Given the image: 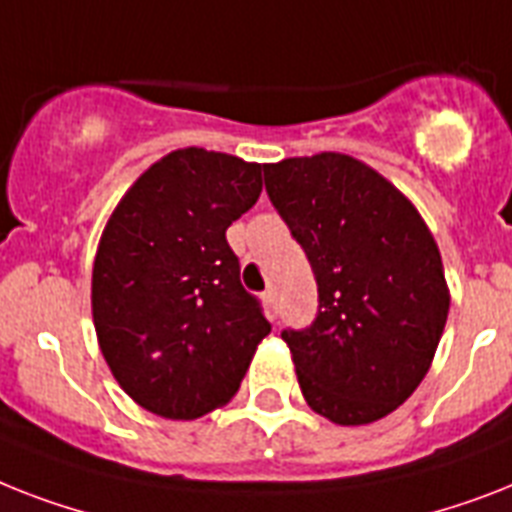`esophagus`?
Masks as SVG:
<instances>
[{"label": "esophagus", "instance_id": "34e87169", "mask_svg": "<svg viewBox=\"0 0 512 512\" xmlns=\"http://www.w3.org/2000/svg\"><path fill=\"white\" fill-rule=\"evenodd\" d=\"M263 302L268 305L270 315H273V318H278V297H276V292H273V289H268V292L263 294Z\"/></svg>", "mask_w": 512, "mask_h": 512}]
</instances>
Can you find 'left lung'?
<instances>
[{
  "label": "left lung",
  "instance_id": "left-lung-1",
  "mask_svg": "<svg viewBox=\"0 0 512 512\" xmlns=\"http://www.w3.org/2000/svg\"><path fill=\"white\" fill-rule=\"evenodd\" d=\"M265 191L318 284V315L286 328L299 389L339 426L384 418L418 389L442 339L450 289L413 202L339 152L265 165Z\"/></svg>",
  "mask_w": 512,
  "mask_h": 512
}]
</instances>
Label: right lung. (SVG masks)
<instances>
[{
    "label": "right lung",
    "instance_id": "obj_1",
    "mask_svg": "<svg viewBox=\"0 0 512 512\" xmlns=\"http://www.w3.org/2000/svg\"><path fill=\"white\" fill-rule=\"evenodd\" d=\"M260 173L234 155L176 149L107 220L91 273L94 328L115 381L149 413L194 421L226 405L270 334L226 242L263 191Z\"/></svg>",
    "mask_w": 512,
    "mask_h": 512
}]
</instances>
